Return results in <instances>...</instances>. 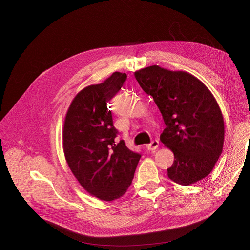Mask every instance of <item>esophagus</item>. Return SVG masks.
<instances>
[{
    "label": "esophagus",
    "mask_w": 250,
    "mask_h": 250,
    "mask_svg": "<svg viewBox=\"0 0 250 250\" xmlns=\"http://www.w3.org/2000/svg\"><path fill=\"white\" fill-rule=\"evenodd\" d=\"M159 147V142L157 140H154L149 145H146V149L149 151H155L157 148Z\"/></svg>",
    "instance_id": "1"
}]
</instances>
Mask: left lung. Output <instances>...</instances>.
Segmentation results:
<instances>
[{
  "mask_svg": "<svg viewBox=\"0 0 250 250\" xmlns=\"http://www.w3.org/2000/svg\"><path fill=\"white\" fill-rule=\"evenodd\" d=\"M166 125L160 141L174 154L168 177L181 186L202 180L213 171L224 145V118L212 92L185 71L154 64L135 72Z\"/></svg>",
  "mask_w": 250,
  "mask_h": 250,
  "instance_id": "obj_1",
  "label": "left lung"
}]
</instances>
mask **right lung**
Segmentation results:
<instances>
[{"label":"right lung","instance_id":"1","mask_svg":"<svg viewBox=\"0 0 250 250\" xmlns=\"http://www.w3.org/2000/svg\"><path fill=\"white\" fill-rule=\"evenodd\" d=\"M114 72L100 83L82 89L72 100L62 128V149L72 173L89 194L111 202L126 192L141 155L124 141L114 142L117 130L107 108L125 81Z\"/></svg>","mask_w":250,"mask_h":250}]
</instances>
